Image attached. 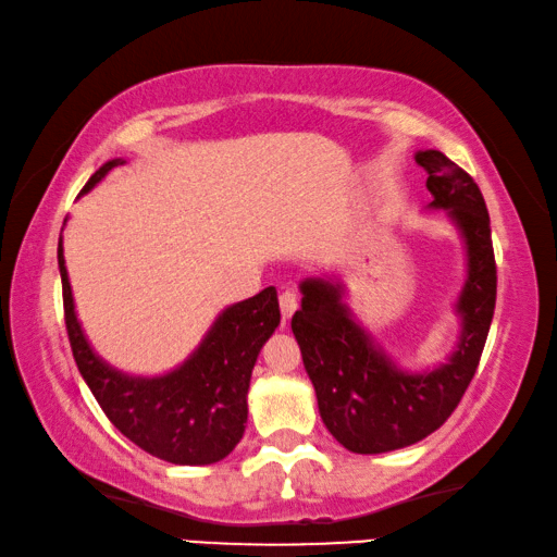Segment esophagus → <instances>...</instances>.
Wrapping results in <instances>:
<instances>
[{"label":"esophagus","mask_w":557,"mask_h":557,"mask_svg":"<svg viewBox=\"0 0 557 557\" xmlns=\"http://www.w3.org/2000/svg\"><path fill=\"white\" fill-rule=\"evenodd\" d=\"M297 305H299V297H297V293H293V289H285V293L280 295V310H282V322L287 324V320L289 317L295 314V310H297Z\"/></svg>","instance_id":"esophagus-1"}]
</instances>
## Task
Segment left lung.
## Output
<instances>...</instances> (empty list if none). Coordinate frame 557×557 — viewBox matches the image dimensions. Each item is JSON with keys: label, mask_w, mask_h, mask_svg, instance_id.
I'll list each match as a JSON object with an SVG mask.
<instances>
[{"label": "left lung", "mask_w": 557, "mask_h": 557, "mask_svg": "<svg viewBox=\"0 0 557 557\" xmlns=\"http://www.w3.org/2000/svg\"><path fill=\"white\" fill-rule=\"evenodd\" d=\"M413 158L429 175L426 210H444L466 252V277L454 302L461 330L446 359L406 369L349 310L339 275L299 282L302 307L293 317L295 339L324 426L351 454L406 448L451 417L479 367L496 307L491 218L479 185L434 148Z\"/></svg>", "instance_id": "8db88e82"}]
</instances>
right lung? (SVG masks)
<instances>
[{"label": "right lung", "instance_id": "obj_1", "mask_svg": "<svg viewBox=\"0 0 557 557\" xmlns=\"http://www.w3.org/2000/svg\"><path fill=\"white\" fill-rule=\"evenodd\" d=\"M123 163V158L106 161L88 178L82 196ZM57 260L76 367L113 426L168 463L208 466L223 461L245 434L252 367L262 344L280 324L277 289L264 287L260 295L225 307L188 359L165 374L144 376L121 372L96 355L76 317L61 235Z\"/></svg>", "mask_w": 557, "mask_h": 557}]
</instances>
